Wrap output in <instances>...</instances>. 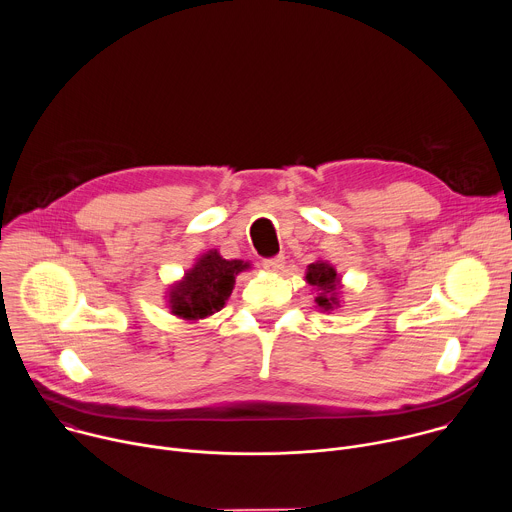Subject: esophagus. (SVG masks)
I'll return each instance as SVG.
<instances>
[{"label":"esophagus","instance_id":"34e87169","mask_svg":"<svg viewBox=\"0 0 512 512\" xmlns=\"http://www.w3.org/2000/svg\"><path fill=\"white\" fill-rule=\"evenodd\" d=\"M285 263V257L283 255H275V257H269V259H263V269L265 271H279Z\"/></svg>","mask_w":512,"mask_h":512}]
</instances>
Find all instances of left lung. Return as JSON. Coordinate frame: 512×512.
<instances>
[{"mask_svg":"<svg viewBox=\"0 0 512 512\" xmlns=\"http://www.w3.org/2000/svg\"><path fill=\"white\" fill-rule=\"evenodd\" d=\"M306 279H308L310 285H316L322 291V294H318V298H316V304L322 310H332V306H338V300H336L338 277H336V271H334L332 265L312 263L308 267Z\"/></svg>","mask_w":512,"mask_h":512,"instance_id":"left-lung-1","label":"left lung"}]
</instances>
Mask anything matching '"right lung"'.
<instances>
[{
    "label": "right lung",
    "instance_id": "obj_1",
    "mask_svg": "<svg viewBox=\"0 0 512 512\" xmlns=\"http://www.w3.org/2000/svg\"><path fill=\"white\" fill-rule=\"evenodd\" d=\"M247 267L249 263L239 259L227 261L216 251L206 253L194 269L186 273L184 281L172 287V314L186 320H198L221 312L233 291L235 275Z\"/></svg>",
    "mask_w": 512,
    "mask_h": 512
}]
</instances>
